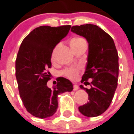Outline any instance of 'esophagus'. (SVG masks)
<instances>
[{
	"label": "esophagus",
	"instance_id": "obj_1",
	"mask_svg": "<svg viewBox=\"0 0 134 134\" xmlns=\"http://www.w3.org/2000/svg\"><path fill=\"white\" fill-rule=\"evenodd\" d=\"M79 89V86H77V85H76V84H75L73 86V90H75V91H76V90H77Z\"/></svg>",
	"mask_w": 134,
	"mask_h": 134
}]
</instances>
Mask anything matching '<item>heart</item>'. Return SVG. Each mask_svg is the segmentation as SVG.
I'll list each match as a JSON object with an SVG mask.
<instances>
[{"label": "heart", "mask_w": 134, "mask_h": 134, "mask_svg": "<svg viewBox=\"0 0 134 134\" xmlns=\"http://www.w3.org/2000/svg\"><path fill=\"white\" fill-rule=\"evenodd\" d=\"M84 43H86V41L81 37H75L70 41V46H71L72 48H77V47L82 45ZM55 51H54L53 53V55H52V60H53ZM63 73L64 75H66V77H68L69 79H75L77 78L78 74H79V70L76 69V68H68V69L65 70L63 72Z\"/></svg>", "instance_id": "obj_1"}]
</instances>
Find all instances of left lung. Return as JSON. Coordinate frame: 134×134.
Here are the masks:
<instances>
[{
	"mask_svg": "<svg viewBox=\"0 0 134 134\" xmlns=\"http://www.w3.org/2000/svg\"><path fill=\"white\" fill-rule=\"evenodd\" d=\"M71 31L88 43V62L81 81L91 88L79 87L88 94V101L79 110L88 117L98 116L108 109L118 85L119 55L113 39L102 29L92 24L72 26ZM89 79L92 82H87Z\"/></svg>",
	"mask_w": 134,
	"mask_h": 134,
	"instance_id": "8db88e82",
	"label": "left lung"
}]
</instances>
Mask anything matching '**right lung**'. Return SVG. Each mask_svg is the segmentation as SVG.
Returning a JSON list of instances; mask_svg holds the SVG:
<instances>
[{
    "mask_svg": "<svg viewBox=\"0 0 134 134\" xmlns=\"http://www.w3.org/2000/svg\"><path fill=\"white\" fill-rule=\"evenodd\" d=\"M70 27L39 26L21 43L15 60V77L23 104L35 117L45 119L53 116L58 107V95L73 89L71 81L64 77L57 78V84L53 88L47 86L53 51L68 35Z\"/></svg>",
    "mask_w": 134,
    "mask_h": 134,
    "instance_id": "obj_1",
    "label": "right lung"
}]
</instances>
